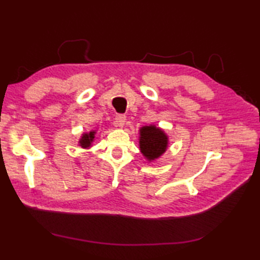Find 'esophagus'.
Masks as SVG:
<instances>
[{"instance_id": "obj_1", "label": "esophagus", "mask_w": 260, "mask_h": 260, "mask_svg": "<svg viewBox=\"0 0 260 260\" xmlns=\"http://www.w3.org/2000/svg\"><path fill=\"white\" fill-rule=\"evenodd\" d=\"M126 121V116L123 114H119L115 117V125L117 127H123Z\"/></svg>"}]
</instances>
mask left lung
Masks as SVG:
<instances>
[{"mask_svg":"<svg viewBox=\"0 0 260 260\" xmlns=\"http://www.w3.org/2000/svg\"><path fill=\"white\" fill-rule=\"evenodd\" d=\"M139 141L141 153L150 162L162 156L169 145V136L155 125L141 127Z\"/></svg>","mask_w":260,"mask_h":260,"instance_id":"left-lung-1","label":"left lung"}]
</instances>
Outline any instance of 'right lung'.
<instances>
[{
  "instance_id": "1",
  "label": "right lung",
  "mask_w": 260,
  "mask_h": 260,
  "mask_svg": "<svg viewBox=\"0 0 260 260\" xmlns=\"http://www.w3.org/2000/svg\"><path fill=\"white\" fill-rule=\"evenodd\" d=\"M96 131H90L89 133H84L79 140V145L82 148H89L92 145V142L95 140Z\"/></svg>"
}]
</instances>
